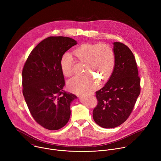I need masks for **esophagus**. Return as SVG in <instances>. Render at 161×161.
<instances>
[{"instance_id":"34e87169","label":"esophagus","mask_w":161,"mask_h":161,"mask_svg":"<svg viewBox=\"0 0 161 161\" xmlns=\"http://www.w3.org/2000/svg\"><path fill=\"white\" fill-rule=\"evenodd\" d=\"M78 96H79V94H78Z\"/></svg>"}]
</instances>
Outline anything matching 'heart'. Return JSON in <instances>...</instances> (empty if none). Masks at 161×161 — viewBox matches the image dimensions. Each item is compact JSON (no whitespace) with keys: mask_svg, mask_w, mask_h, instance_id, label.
<instances>
[{"mask_svg":"<svg viewBox=\"0 0 161 161\" xmlns=\"http://www.w3.org/2000/svg\"><path fill=\"white\" fill-rule=\"evenodd\" d=\"M73 55L78 62L85 64L83 73L86 74L75 76L67 81V88L73 92L90 90L97 86L96 79L103 83L111 77L115 64V53L111 46L84 43L73 51ZM73 58L69 53H65L61 57L60 68L65 76L73 75Z\"/></svg>","mask_w":161,"mask_h":161,"instance_id":"heart-1","label":"heart"}]
</instances>
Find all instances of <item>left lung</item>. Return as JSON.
I'll return each instance as SVG.
<instances>
[{"mask_svg": "<svg viewBox=\"0 0 161 161\" xmlns=\"http://www.w3.org/2000/svg\"><path fill=\"white\" fill-rule=\"evenodd\" d=\"M115 64L106 85L97 91V105L93 118L99 126L109 129L119 126L130 116L140 94V78L131 50L122 42H113Z\"/></svg>", "mask_w": 161, "mask_h": 161, "instance_id": "left-lung-1", "label": "left lung"}]
</instances>
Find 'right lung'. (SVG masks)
<instances>
[{"mask_svg": "<svg viewBox=\"0 0 161 161\" xmlns=\"http://www.w3.org/2000/svg\"><path fill=\"white\" fill-rule=\"evenodd\" d=\"M77 42L70 37L51 36L31 52L22 71L23 94L34 119L48 130H58L69 120L71 103L77 97L63 90L60 58Z\"/></svg>", "mask_w": 161, "mask_h": 161, "instance_id": "add662e5", "label": "right lung"}]
</instances>
